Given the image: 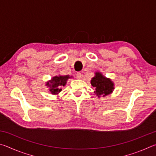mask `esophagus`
Here are the masks:
<instances>
[{
    "label": "esophagus",
    "instance_id": "1",
    "mask_svg": "<svg viewBox=\"0 0 156 156\" xmlns=\"http://www.w3.org/2000/svg\"><path fill=\"white\" fill-rule=\"evenodd\" d=\"M82 77V74L80 72H78L77 73H76V78H77L78 79H80Z\"/></svg>",
    "mask_w": 156,
    "mask_h": 156
}]
</instances>
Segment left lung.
<instances>
[{
  "label": "left lung",
  "instance_id": "8db88e82",
  "mask_svg": "<svg viewBox=\"0 0 156 156\" xmlns=\"http://www.w3.org/2000/svg\"><path fill=\"white\" fill-rule=\"evenodd\" d=\"M91 84L95 89V94L100 98L111 94L113 89V83L109 78H105L101 73L97 72L96 76L91 79Z\"/></svg>",
  "mask_w": 156,
  "mask_h": 156
}]
</instances>
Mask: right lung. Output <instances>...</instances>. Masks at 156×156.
<instances>
[{"label": "right lung", "mask_w": 156, "mask_h": 156, "mask_svg": "<svg viewBox=\"0 0 156 156\" xmlns=\"http://www.w3.org/2000/svg\"><path fill=\"white\" fill-rule=\"evenodd\" d=\"M71 78L69 76H55L47 83V85L49 87V91L51 94H58L62 90V86L64 87L65 85L67 80L69 78Z\"/></svg>", "instance_id": "obj_1"}]
</instances>
